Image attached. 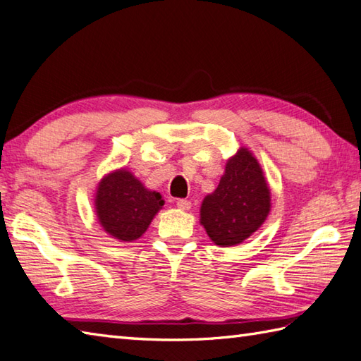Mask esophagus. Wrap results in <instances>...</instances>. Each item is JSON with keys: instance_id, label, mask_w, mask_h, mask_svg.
Instances as JSON below:
<instances>
[{"instance_id": "1", "label": "esophagus", "mask_w": 361, "mask_h": 361, "mask_svg": "<svg viewBox=\"0 0 361 361\" xmlns=\"http://www.w3.org/2000/svg\"><path fill=\"white\" fill-rule=\"evenodd\" d=\"M176 205H178V209L180 210H188L191 207V202L187 200H178L176 201Z\"/></svg>"}]
</instances>
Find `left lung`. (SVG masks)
<instances>
[{
    "label": "left lung",
    "mask_w": 361,
    "mask_h": 361,
    "mask_svg": "<svg viewBox=\"0 0 361 361\" xmlns=\"http://www.w3.org/2000/svg\"><path fill=\"white\" fill-rule=\"evenodd\" d=\"M271 210L263 170L251 151L240 148L227 160L216 190L204 197L201 224L218 246L240 245L259 229Z\"/></svg>",
    "instance_id": "obj_1"
}]
</instances>
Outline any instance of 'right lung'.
Instances as JSON below:
<instances>
[{
  "mask_svg": "<svg viewBox=\"0 0 361 361\" xmlns=\"http://www.w3.org/2000/svg\"><path fill=\"white\" fill-rule=\"evenodd\" d=\"M165 201L128 170H116L101 179L94 196L98 221L110 237L134 241L148 229Z\"/></svg>",
  "mask_w": 361,
  "mask_h": 361,
  "instance_id": "add662e5",
  "label": "right lung"
}]
</instances>
